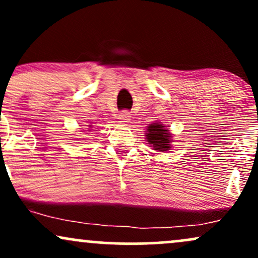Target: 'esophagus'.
<instances>
[{
	"instance_id": "obj_1",
	"label": "esophagus",
	"mask_w": 258,
	"mask_h": 258,
	"mask_svg": "<svg viewBox=\"0 0 258 258\" xmlns=\"http://www.w3.org/2000/svg\"><path fill=\"white\" fill-rule=\"evenodd\" d=\"M117 119H119L120 123L125 125V123L130 122V120H131V114H130L128 111H122V112H120V115L117 116Z\"/></svg>"
}]
</instances>
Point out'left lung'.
<instances>
[{
  "mask_svg": "<svg viewBox=\"0 0 258 258\" xmlns=\"http://www.w3.org/2000/svg\"><path fill=\"white\" fill-rule=\"evenodd\" d=\"M170 138V132H168V130L165 128V126H161L160 123H153V125L148 127L147 139L155 150L167 152L171 148Z\"/></svg>",
  "mask_w": 258,
  "mask_h": 258,
  "instance_id": "obj_1",
  "label": "left lung"
}]
</instances>
